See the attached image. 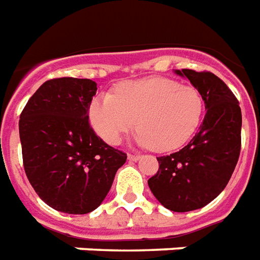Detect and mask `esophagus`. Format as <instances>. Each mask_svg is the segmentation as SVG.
Listing matches in <instances>:
<instances>
[{
	"instance_id": "34e87169",
	"label": "esophagus",
	"mask_w": 260,
	"mask_h": 260,
	"mask_svg": "<svg viewBox=\"0 0 260 260\" xmlns=\"http://www.w3.org/2000/svg\"><path fill=\"white\" fill-rule=\"evenodd\" d=\"M128 159H129V161H138V159H140V155L139 154H128Z\"/></svg>"
}]
</instances>
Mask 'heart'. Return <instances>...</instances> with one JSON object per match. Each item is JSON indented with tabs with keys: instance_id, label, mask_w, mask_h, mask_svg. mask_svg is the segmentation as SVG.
<instances>
[{
	"instance_id": "1",
	"label": "heart",
	"mask_w": 260,
	"mask_h": 260,
	"mask_svg": "<svg viewBox=\"0 0 260 260\" xmlns=\"http://www.w3.org/2000/svg\"><path fill=\"white\" fill-rule=\"evenodd\" d=\"M203 111L204 99L197 88L169 78H147L124 82L113 95L96 98L89 117L98 135L109 145L121 143L138 121V142L164 153L191 139Z\"/></svg>"
}]
</instances>
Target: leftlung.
Here are the masks:
<instances>
[{"mask_svg": "<svg viewBox=\"0 0 260 260\" xmlns=\"http://www.w3.org/2000/svg\"><path fill=\"white\" fill-rule=\"evenodd\" d=\"M203 95L205 117L183 149L157 157L159 168L147 180L167 209L189 212L205 207L226 187L241 150V109L229 86L209 71L175 70Z\"/></svg>", "mask_w": 260, "mask_h": 260, "instance_id": "left-lung-1", "label": "left lung"}]
</instances>
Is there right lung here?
Instances as JSON below:
<instances>
[{"label": "right lung", "instance_id": "obj_1", "mask_svg": "<svg viewBox=\"0 0 260 260\" xmlns=\"http://www.w3.org/2000/svg\"><path fill=\"white\" fill-rule=\"evenodd\" d=\"M96 82L53 78L28 99L19 120L24 171L51 208L84 215L102 204L126 154L111 147L89 125Z\"/></svg>", "mask_w": 260, "mask_h": 260}]
</instances>
